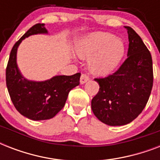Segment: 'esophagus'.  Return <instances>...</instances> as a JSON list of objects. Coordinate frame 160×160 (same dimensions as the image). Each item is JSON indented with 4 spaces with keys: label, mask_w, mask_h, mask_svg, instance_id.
<instances>
[{
    "label": "esophagus",
    "mask_w": 160,
    "mask_h": 160,
    "mask_svg": "<svg viewBox=\"0 0 160 160\" xmlns=\"http://www.w3.org/2000/svg\"><path fill=\"white\" fill-rule=\"evenodd\" d=\"M90 80V77L86 74H82L80 76V84H85Z\"/></svg>",
    "instance_id": "34e87169"
}]
</instances>
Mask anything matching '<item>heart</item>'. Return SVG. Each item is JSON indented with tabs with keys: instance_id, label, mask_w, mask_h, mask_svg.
Wrapping results in <instances>:
<instances>
[{
	"instance_id": "heart-1",
	"label": "heart",
	"mask_w": 160,
	"mask_h": 160,
	"mask_svg": "<svg viewBox=\"0 0 160 160\" xmlns=\"http://www.w3.org/2000/svg\"><path fill=\"white\" fill-rule=\"evenodd\" d=\"M81 58H90V67L94 74L105 75L111 72L121 60L124 53V44L114 35L105 32L93 33L76 46Z\"/></svg>"
}]
</instances>
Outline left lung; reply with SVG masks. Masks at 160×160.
<instances>
[{
    "label": "left lung",
    "mask_w": 160,
    "mask_h": 160,
    "mask_svg": "<svg viewBox=\"0 0 160 160\" xmlns=\"http://www.w3.org/2000/svg\"><path fill=\"white\" fill-rule=\"evenodd\" d=\"M128 57L120 67L105 78H95L100 90L91 100L98 119L111 126L132 122L143 111L153 87L151 54L140 36L129 26Z\"/></svg>",
    "instance_id": "8db88e82"
}]
</instances>
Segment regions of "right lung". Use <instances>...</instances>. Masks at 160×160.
Masks as SVG:
<instances>
[{
  "mask_svg": "<svg viewBox=\"0 0 160 160\" xmlns=\"http://www.w3.org/2000/svg\"><path fill=\"white\" fill-rule=\"evenodd\" d=\"M44 24H36L26 31L11 49L6 70V81L11 100L17 111L32 120L53 118L65 105L73 88L80 85V73L73 75H56L46 81L25 79L16 64V52L26 37L47 33Z\"/></svg>",
  "mask_w": 160,
  "mask_h": 160,
  "instance_id": "right-lung-1",
  "label": "right lung"
}]
</instances>
